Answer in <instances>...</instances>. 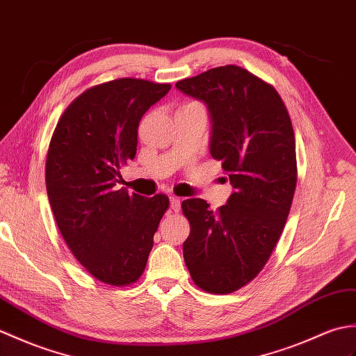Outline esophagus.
Instances as JSON below:
<instances>
[{
	"label": "esophagus",
	"instance_id": "1",
	"mask_svg": "<svg viewBox=\"0 0 356 356\" xmlns=\"http://www.w3.org/2000/svg\"><path fill=\"white\" fill-rule=\"evenodd\" d=\"M169 201H170V209H172V211L178 213L179 209H181V201H179V198H177V196H170Z\"/></svg>",
	"mask_w": 356,
	"mask_h": 356
}]
</instances>
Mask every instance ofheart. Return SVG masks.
<instances>
[{
	"mask_svg": "<svg viewBox=\"0 0 356 356\" xmlns=\"http://www.w3.org/2000/svg\"><path fill=\"white\" fill-rule=\"evenodd\" d=\"M188 105H193V104H188Z\"/></svg>",
	"mask_w": 356,
	"mask_h": 356,
	"instance_id": "b5f03b06",
	"label": "heart"
}]
</instances>
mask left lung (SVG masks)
Wrapping results in <instances>:
<instances>
[{
    "label": "left lung",
    "mask_w": 356,
    "mask_h": 356,
    "mask_svg": "<svg viewBox=\"0 0 356 356\" xmlns=\"http://www.w3.org/2000/svg\"><path fill=\"white\" fill-rule=\"evenodd\" d=\"M175 86L207 106L210 154L234 188L218 211L201 198L183 201L191 222L184 262L201 289L228 294L260 273L285 227L297 184L294 129L279 92L241 67Z\"/></svg>",
    "instance_id": "1"
}]
</instances>
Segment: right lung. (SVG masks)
<instances>
[{
  "label": "right lung",
  "mask_w": 356,
  "mask_h": 356,
  "mask_svg": "<svg viewBox=\"0 0 356 356\" xmlns=\"http://www.w3.org/2000/svg\"><path fill=\"white\" fill-rule=\"evenodd\" d=\"M169 90L131 77L92 86L65 109L50 141L45 184L59 232L85 270L108 285L138 280L169 207L165 195L145 198L117 186L136 158L141 117Z\"/></svg>",
  "instance_id": "1"
}]
</instances>
